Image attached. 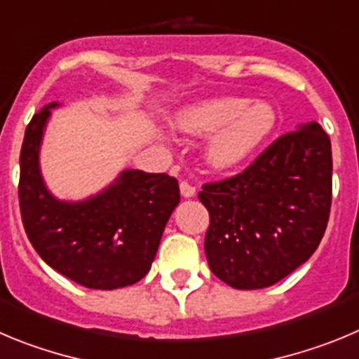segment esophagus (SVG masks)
Listing matches in <instances>:
<instances>
[{
    "instance_id": "1",
    "label": "esophagus",
    "mask_w": 359,
    "mask_h": 359,
    "mask_svg": "<svg viewBox=\"0 0 359 359\" xmlns=\"http://www.w3.org/2000/svg\"><path fill=\"white\" fill-rule=\"evenodd\" d=\"M180 195H182L184 198H191V196H195V186H191L187 180H182V182H180Z\"/></svg>"
}]
</instances>
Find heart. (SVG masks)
I'll list each match as a JSON object with an SVG mask.
<instances>
[{"label": "heart", "mask_w": 359, "mask_h": 359, "mask_svg": "<svg viewBox=\"0 0 359 359\" xmlns=\"http://www.w3.org/2000/svg\"><path fill=\"white\" fill-rule=\"evenodd\" d=\"M175 125L186 134H212L208 159L215 168L225 170L247 159L263 143L276 125V111L264 102L219 96L182 109L175 116Z\"/></svg>", "instance_id": "1"}]
</instances>
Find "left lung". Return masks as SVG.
<instances>
[{
    "mask_svg": "<svg viewBox=\"0 0 359 359\" xmlns=\"http://www.w3.org/2000/svg\"><path fill=\"white\" fill-rule=\"evenodd\" d=\"M205 256L236 290L279 283L313 256L332 198L331 140L316 121L273 141L231 179L203 184Z\"/></svg>",
    "mask_w": 359,
    "mask_h": 359,
    "instance_id": "1",
    "label": "left lung"
}]
</instances>
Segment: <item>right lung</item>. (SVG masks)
<instances>
[{
    "label": "right lung",
    "mask_w": 359,
    "mask_h": 359,
    "mask_svg": "<svg viewBox=\"0 0 359 359\" xmlns=\"http://www.w3.org/2000/svg\"><path fill=\"white\" fill-rule=\"evenodd\" d=\"M53 102L34 114L21 147L19 208L28 240L46 264L93 290L125 288L150 272L163 231L180 200L166 173L125 170L98 195L55 198L39 166Z\"/></svg>",
    "instance_id": "add662e5"
}]
</instances>
